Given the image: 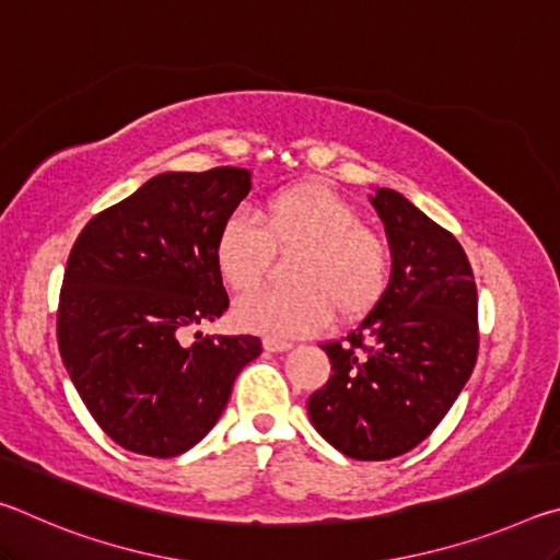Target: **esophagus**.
<instances>
[{
	"mask_svg": "<svg viewBox=\"0 0 560 560\" xmlns=\"http://www.w3.org/2000/svg\"><path fill=\"white\" fill-rule=\"evenodd\" d=\"M264 343V350H269V353H283V350L291 348V340H281V338H273V336H267L261 340Z\"/></svg>",
	"mask_w": 560,
	"mask_h": 560,
	"instance_id": "1",
	"label": "esophagus"
}]
</instances>
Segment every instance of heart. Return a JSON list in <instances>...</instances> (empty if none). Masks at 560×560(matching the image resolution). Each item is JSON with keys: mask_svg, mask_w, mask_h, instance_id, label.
<instances>
[{"mask_svg": "<svg viewBox=\"0 0 560 560\" xmlns=\"http://www.w3.org/2000/svg\"><path fill=\"white\" fill-rule=\"evenodd\" d=\"M261 220L232 212L214 240V261L234 291H252L267 277L273 254L301 252L291 267V289H261L236 303V324L273 338L308 336L330 316L355 320L377 306L393 273V252L383 234L336 189L296 185L264 202Z\"/></svg>", "mask_w": 560, "mask_h": 560, "instance_id": "heart-1", "label": "heart"}]
</instances>
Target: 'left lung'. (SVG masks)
Listing matches in <instances>:
<instances>
[{
  "instance_id": "8db88e82",
  "label": "left lung",
  "mask_w": 560,
  "mask_h": 560,
  "mask_svg": "<svg viewBox=\"0 0 560 560\" xmlns=\"http://www.w3.org/2000/svg\"><path fill=\"white\" fill-rule=\"evenodd\" d=\"M373 207L393 249L385 296L348 336L326 340L334 375L308 397L320 438L350 459L400 457L450 412L479 353V299L454 234L395 189Z\"/></svg>"
}]
</instances>
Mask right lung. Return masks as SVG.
<instances>
[{"label": "right lung", "instance_id": "1", "mask_svg": "<svg viewBox=\"0 0 560 560\" xmlns=\"http://www.w3.org/2000/svg\"><path fill=\"white\" fill-rule=\"evenodd\" d=\"M249 189L244 167L163 173L71 246L56 311L61 360L98 428L128 452L170 459L195 447L261 353L257 336L179 340L230 308L214 240Z\"/></svg>", "mask_w": 560, "mask_h": 560}]
</instances>
